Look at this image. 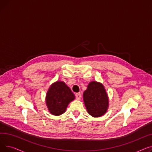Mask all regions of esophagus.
Wrapping results in <instances>:
<instances>
[{
    "label": "esophagus",
    "mask_w": 152,
    "mask_h": 152,
    "mask_svg": "<svg viewBox=\"0 0 152 152\" xmlns=\"http://www.w3.org/2000/svg\"><path fill=\"white\" fill-rule=\"evenodd\" d=\"M75 96H76V99L77 100H80L81 97V93L80 92H78V93H76L75 94Z\"/></svg>",
    "instance_id": "1"
}]
</instances>
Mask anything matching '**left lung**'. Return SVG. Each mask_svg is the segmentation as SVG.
<instances>
[{"mask_svg": "<svg viewBox=\"0 0 152 152\" xmlns=\"http://www.w3.org/2000/svg\"><path fill=\"white\" fill-rule=\"evenodd\" d=\"M83 100L87 112L93 117L104 115L108 108V97L102 84L91 82L83 93Z\"/></svg>", "mask_w": 152, "mask_h": 152, "instance_id": "obj_1", "label": "left lung"}]
</instances>
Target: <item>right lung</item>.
<instances>
[{
    "mask_svg": "<svg viewBox=\"0 0 152 152\" xmlns=\"http://www.w3.org/2000/svg\"><path fill=\"white\" fill-rule=\"evenodd\" d=\"M75 96L69 87L63 81H57L49 87L46 95V105L49 112L59 116L65 112L69 103Z\"/></svg>",
    "mask_w": 152,
    "mask_h": 152,
    "instance_id": "obj_1",
    "label": "right lung"
}]
</instances>
